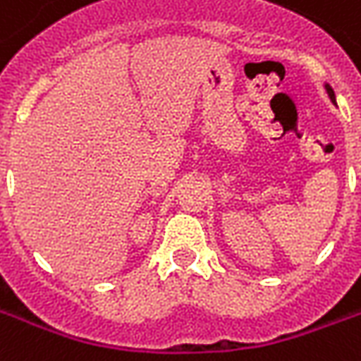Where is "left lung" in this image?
Listing matches in <instances>:
<instances>
[{
  "label": "left lung",
  "mask_w": 361,
  "mask_h": 361,
  "mask_svg": "<svg viewBox=\"0 0 361 361\" xmlns=\"http://www.w3.org/2000/svg\"><path fill=\"white\" fill-rule=\"evenodd\" d=\"M325 90H326V94H329V98H331V102H336V98H334V90H333V87H331V85H329V82H325Z\"/></svg>",
  "instance_id": "8db88e82"
}]
</instances>
